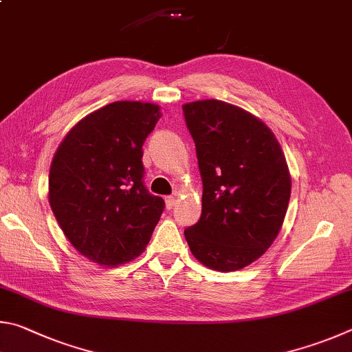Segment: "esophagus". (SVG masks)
Wrapping results in <instances>:
<instances>
[{"label": "esophagus", "instance_id": "obj_1", "mask_svg": "<svg viewBox=\"0 0 352 352\" xmlns=\"http://www.w3.org/2000/svg\"><path fill=\"white\" fill-rule=\"evenodd\" d=\"M176 202H177L176 196H166V198H165V207L168 208V210H171V208L176 206Z\"/></svg>", "mask_w": 352, "mask_h": 352}]
</instances>
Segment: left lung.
<instances>
[{"mask_svg": "<svg viewBox=\"0 0 352 352\" xmlns=\"http://www.w3.org/2000/svg\"><path fill=\"white\" fill-rule=\"evenodd\" d=\"M202 177V213L184 232L196 260L233 272L258 260L281 230L291 175L266 123L223 100L182 107Z\"/></svg>", "mask_w": 352, "mask_h": 352, "instance_id": "1", "label": "left lung"}]
</instances>
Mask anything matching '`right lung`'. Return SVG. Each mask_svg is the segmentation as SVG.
Listing matches in <instances>:
<instances>
[{"mask_svg": "<svg viewBox=\"0 0 352 352\" xmlns=\"http://www.w3.org/2000/svg\"><path fill=\"white\" fill-rule=\"evenodd\" d=\"M160 116L154 103H109L77 122L54 154L49 204L92 263L125 264L150 243L165 202L144 186L142 145Z\"/></svg>", "mask_w": 352, "mask_h": 352, "instance_id": "right-lung-1", "label": "right lung"}]
</instances>
